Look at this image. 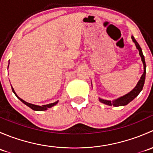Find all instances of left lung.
Masks as SVG:
<instances>
[{
    "instance_id": "obj_1",
    "label": "left lung",
    "mask_w": 153,
    "mask_h": 153,
    "mask_svg": "<svg viewBox=\"0 0 153 153\" xmlns=\"http://www.w3.org/2000/svg\"><path fill=\"white\" fill-rule=\"evenodd\" d=\"M131 38H132V41L135 43V47H136L137 49H138V52H139V55L140 56H141V61H142L143 65V75H141V78H140V80L138 81V82L137 83L136 86H135V88H134L132 90H131L129 92H128L127 94H126V95H123V96L121 97H119L118 98H117V99L115 100H113V101L104 100L100 98H98L99 101H101V103L106 104V105H108V106L113 105L114 106H121L126 105V104H129V102H131L134 98H136V97L138 95V94L141 92V90H142L143 89V84H144V82H145V77H146V63H145L144 56H143V55L142 49H141V48L140 47L139 44H138V43L136 41V40L135 39V38H134L133 36H132L131 37Z\"/></svg>"
}]
</instances>
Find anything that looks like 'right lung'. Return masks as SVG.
<instances>
[{
	"label": "right lung",
	"instance_id": "right-lung-1",
	"mask_svg": "<svg viewBox=\"0 0 153 153\" xmlns=\"http://www.w3.org/2000/svg\"><path fill=\"white\" fill-rule=\"evenodd\" d=\"M9 64H10V63H9ZM8 67H9V66H8ZM12 92H14V94H15V95H16L17 98H18V99H19L20 101H21V102H23L24 104H26V105H27V106H28L29 108H31V109H33V110H35V111H45V110H47L48 108L52 107V106L56 105V104L58 103V101H55V102L52 103V104H46V105H42V106L35 105V104H30V103L27 102V101H24V100L21 99V98H19V97L18 96V95H17V94H16V92H15V90H14V89H13V87H12Z\"/></svg>",
	"mask_w": 153,
	"mask_h": 153
}]
</instances>
